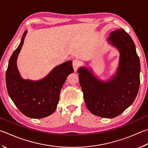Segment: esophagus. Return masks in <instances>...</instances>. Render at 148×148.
Segmentation results:
<instances>
[{"instance_id": "esophagus-1", "label": "esophagus", "mask_w": 148, "mask_h": 148, "mask_svg": "<svg viewBox=\"0 0 148 148\" xmlns=\"http://www.w3.org/2000/svg\"><path fill=\"white\" fill-rule=\"evenodd\" d=\"M72 65H73V68H74V71L76 72L77 71V69H78V67L80 65L79 61L77 60H74L73 63H72Z\"/></svg>"}]
</instances>
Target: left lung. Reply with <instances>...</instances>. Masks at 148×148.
Here are the masks:
<instances>
[{
	"instance_id": "obj_1",
	"label": "left lung",
	"mask_w": 148,
	"mask_h": 148,
	"mask_svg": "<svg viewBox=\"0 0 148 148\" xmlns=\"http://www.w3.org/2000/svg\"><path fill=\"white\" fill-rule=\"evenodd\" d=\"M109 36L107 41L120 53L115 74L109 79L102 80L86 66H80L77 73L88 111L101 118L112 119L135 100L140 86V63L135 43L124 29L111 32Z\"/></svg>"
}]
</instances>
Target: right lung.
Here are the masks:
<instances>
[{
    "mask_svg": "<svg viewBox=\"0 0 148 148\" xmlns=\"http://www.w3.org/2000/svg\"><path fill=\"white\" fill-rule=\"evenodd\" d=\"M28 31L9 60L6 72L8 92L18 110L31 119H42L52 114L57 108L60 91L67 76L74 72L72 61L55 66L43 78L37 81L25 79L17 69V60Z\"/></svg>",
    "mask_w": 148,
    "mask_h": 148,
    "instance_id": "1",
    "label": "right lung"
}]
</instances>
